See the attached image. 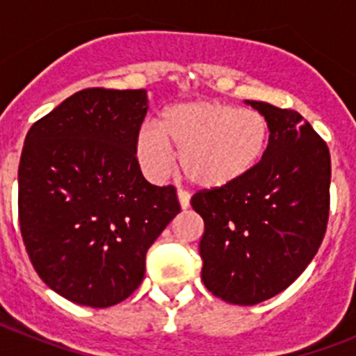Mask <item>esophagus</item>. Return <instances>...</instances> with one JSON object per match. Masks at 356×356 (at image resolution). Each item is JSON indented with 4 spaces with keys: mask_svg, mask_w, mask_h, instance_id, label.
Wrapping results in <instances>:
<instances>
[{
    "mask_svg": "<svg viewBox=\"0 0 356 356\" xmlns=\"http://www.w3.org/2000/svg\"><path fill=\"white\" fill-rule=\"evenodd\" d=\"M178 201H180V207L181 210H187L191 207V196L184 191H178Z\"/></svg>",
    "mask_w": 356,
    "mask_h": 356,
    "instance_id": "obj_1",
    "label": "esophagus"
}]
</instances>
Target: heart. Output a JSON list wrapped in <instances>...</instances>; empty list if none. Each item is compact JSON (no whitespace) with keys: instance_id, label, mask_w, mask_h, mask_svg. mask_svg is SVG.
I'll use <instances>...</instances> for the list:
<instances>
[{"instance_id":"obj_1","label":"heart","mask_w":356,"mask_h":356,"mask_svg":"<svg viewBox=\"0 0 356 356\" xmlns=\"http://www.w3.org/2000/svg\"><path fill=\"white\" fill-rule=\"evenodd\" d=\"M271 127L259 110L216 99L168 106L155 127L140 128L137 159L151 178H162L178 153V168L194 187L219 191L254 171L269 144Z\"/></svg>"}]
</instances>
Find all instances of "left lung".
<instances>
[{
    "instance_id": "1",
    "label": "left lung",
    "mask_w": 356,
    "mask_h": 356,
    "mask_svg": "<svg viewBox=\"0 0 356 356\" xmlns=\"http://www.w3.org/2000/svg\"><path fill=\"white\" fill-rule=\"evenodd\" d=\"M269 121L267 151L232 187L200 191L201 280L232 305H257L289 287L312 262L330 213L328 146L296 110L246 102Z\"/></svg>"
}]
</instances>
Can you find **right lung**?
<instances>
[{
	"label": "right lung",
	"mask_w": 356,
	"mask_h": 356,
	"mask_svg": "<svg viewBox=\"0 0 356 356\" xmlns=\"http://www.w3.org/2000/svg\"><path fill=\"white\" fill-rule=\"evenodd\" d=\"M147 92L85 89L33 124L19 162V226L37 275L76 305L106 308L139 287L146 253L180 212L172 185L140 172Z\"/></svg>",
	"instance_id": "add662e5"
}]
</instances>
